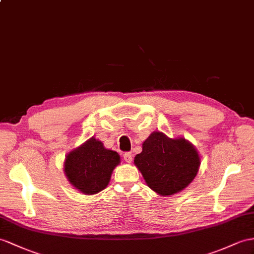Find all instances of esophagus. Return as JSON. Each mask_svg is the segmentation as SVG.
Wrapping results in <instances>:
<instances>
[{
	"label": "esophagus",
	"instance_id": "esophagus-1",
	"mask_svg": "<svg viewBox=\"0 0 254 254\" xmlns=\"http://www.w3.org/2000/svg\"><path fill=\"white\" fill-rule=\"evenodd\" d=\"M123 157H124V159H125L126 163H131L132 162V154L130 152L124 153Z\"/></svg>",
	"mask_w": 254,
	"mask_h": 254
}]
</instances>
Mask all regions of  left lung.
<instances>
[{"label": "left lung", "mask_w": 254, "mask_h": 254, "mask_svg": "<svg viewBox=\"0 0 254 254\" xmlns=\"http://www.w3.org/2000/svg\"><path fill=\"white\" fill-rule=\"evenodd\" d=\"M145 182L163 196L174 195L194 180L199 168V156L185 139H169L154 131L142 144L134 157Z\"/></svg>", "instance_id": "8db88e82"}]
</instances>
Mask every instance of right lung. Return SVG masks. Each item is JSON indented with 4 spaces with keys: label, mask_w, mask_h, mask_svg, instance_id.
<instances>
[{
    "label": "right lung",
    "mask_w": 254,
    "mask_h": 254,
    "mask_svg": "<svg viewBox=\"0 0 254 254\" xmlns=\"http://www.w3.org/2000/svg\"><path fill=\"white\" fill-rule=\"evenodd\" d=\"M120 155L104 148L95 138L66 155L64 172L74 188L85 194H96L107 188L111 175L120 164Z\"/></svg>",
    "instance_id": "add662e5"
}]
</instances>
